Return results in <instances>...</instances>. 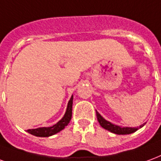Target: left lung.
<instances>
[{"label":"left lung","instance_id":"8db88e82","mask_svg":"<svg viewBox=\"0 0 161 161\" xmlns=\"http://www.w3.org/2000/svg\"><path fill=\"white\" fill-rule=\"evenodd\" d=\"M96 115H97V118H98V121L100 126L102 128H104L105 130H109L111 133L117 134V135H129V134L134 133L136 132L139 128H132V127H120L118 125H116V124H111V122L105 120V118L102 117L101 115L98 113V111H96ZM144 124H142L140 126V128H142V126H144Z\"/></svg>","mask_w":161,"mask_h":161}]
</instances>
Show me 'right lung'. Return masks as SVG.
Returning <instances> with one entry per match:
<instances>
[{"mask_svg": "<svg viewBox=\"0 0 161 161\" xmlns=\"http://www.w3.org/2000/svg\"><path fill=\"white\" fill-rule=\"evenodd\" d=\"M73 98H74V97L72 95L70 99H69V103H68V106H67L65 114L63 117V118L59 122H57L55 125L50 126V127H41L37 128V129H31V130H27L26 131L29 134L35 136L49 137L53 136L55 134L58 133L61 130H63L69 124V123L71 120V118H72Z\"/></svg>", "mask_w": 161, "mask_h": 161, "instance_id": "add662e5", "label": "right lung"}]
</instances>
